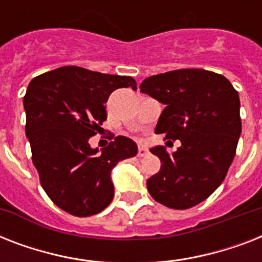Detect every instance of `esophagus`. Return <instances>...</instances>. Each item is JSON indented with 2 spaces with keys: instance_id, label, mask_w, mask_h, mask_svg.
<instances>
[{
  "instance_id": "esophagus-1",
  "label": "esophagus",
  "mask_w": 262,
  "mask_h": 262,
  "mask_svg": "<svg viewBox=\"0 0 262 262\" xmlns=\"http://www.w3.org/2000/svg\"><path fill=\"white\" fill-rule=\"evenodd\" d=\"M147 154H148L147 148L144 147V145H140L139 151H137V156H140V158H141V156H145Z\"/></svg>"
}]
</instances>
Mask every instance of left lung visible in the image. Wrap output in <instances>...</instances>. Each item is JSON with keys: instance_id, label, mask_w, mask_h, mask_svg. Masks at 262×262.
Masks as SVG:
<instances>
[{"instance_id": "obj_1", "label": "left lung", "mask_w": 262, "mask_h": 262, "mask_svg": "<svg viewBox=\"0 0 262 262\" xmlns=\"http://www.w3.org/2000/svg\"><path fill=\"white\" fill-rule=\"evenodd\" d=\"M140 91L166 104L156 133L181 141L172 155L164 147L151 149L162 166L147 181L148 191L172 209L194 207L220 186L235 156L242 130L239 95L224 76L204 69L151 76Z\"/></svg>"}]
</instances>
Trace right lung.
<instances>
[{
    "label": "right lung",
    "mask_w": 262,
    "mask_h": 262,
    "mask_svg": "<svg viewBox=\"0 0 262 262\" xmlns=\"http://www.w3.org/2000/svg\"><path fill=\"white\" fill-rule=\"evenodd\" d=\"M136 90L129 76L62 67L31 80L23 103L26 135L40 185L53 203L79 217L96 215L111 203V170L137 154L118 136L99 152L88 143L107 119L104 103L118 88Z\"/></svg>",
    "instance_id": "obj_1"
}]
</instances>
